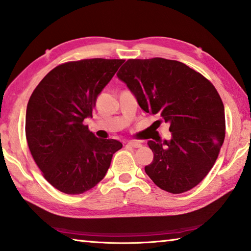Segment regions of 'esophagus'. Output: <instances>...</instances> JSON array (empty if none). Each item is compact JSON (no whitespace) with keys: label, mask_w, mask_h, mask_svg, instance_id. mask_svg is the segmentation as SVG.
Segmentation results:
<instances>
[{"label":"esophagus","mask_w":251,"mask_h":251,"mask_svg":"<svg viewBox=\"0 0 251 251\" xmlns=\"http://www.w3.org/2000/svg\"><path fill=\"white\" fill-rule=\"evenodd\" d=\"M127 146L133 147V148H139V147H142V144L138 142H128L127 143Z\"/></svg>","instance_id":"1"}]
</instances>
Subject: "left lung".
<instances>
[{
    "instance_id": "left-lung-1",
    "label": "left lung",
    "mask_w": 251,
    "mask_h": 251,
    "mask_svg": "<svg viewBox=\"0 0 251 251\" xmlns=\"http://www.w3.org/2000/svg\"><path fill=\"white\" fill-rule=\"evenodd\" d=\"M117 76L146 113L161 117L159 125L171 124V141L147 143L154 152L147 175L172 194L194 188L210 172L225 141V108L217 90L184 63L160 57L127 59Z\"/></svg>"
}]
</instances>
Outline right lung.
Returning a JSON list of instances; mask_svg holds the SVG:
<instances>
[{"label": "right lung", "instance_id": "1", "mask_svg": "<svg viewBox=\"0 0 251 251\" xmlns=\"http://www.w3.org/2000/svg\"><path fill=\"white\" fill-rule=\"evenodd\" d=\"M124 59L90 58L66 62L41 80L29 97L25 134L42 175L57 190L83 194L105 177L115 139H100L84 120L92 116L97 96Z\"/></svg>", "mask_w": 251, "mask_h": 251}]
</instances>
